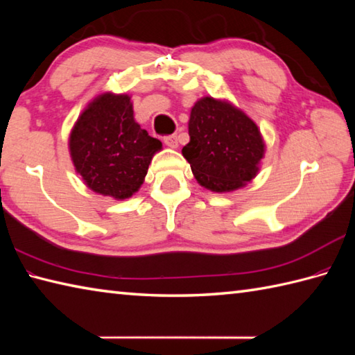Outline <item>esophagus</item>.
I'll return each instance as SVG.
<instances>
[{
	"label": "esophagus",
	"mask_w": 355,
	"mask_h": 355,
	"mask_svg": "<svg viewBox=\"0 0 355 355\" xmlns=\"http://www.w3.org/2000/svg\"><path fill=\"white\" fill-rule=\"evenodd\" d=\"M163 140H164V145H166V146H169V148H172V149L178 148V139H177V135H168V137H164Z\"/></svg>",
	"instance_id": "obj_1"
}]
</instances>
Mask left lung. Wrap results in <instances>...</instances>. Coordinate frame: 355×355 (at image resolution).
<instances>
[{"mask_svg": "<svg viewBox=\"0 0 355 355\" xmlns=\"http://www.w3.org/2000/svg\"><path fill=\"white\" fill-rule=\"evenodd\" d=\"M191 141L182 154L198 184L212 192H233L258 175L266 141L243 110L227 99L205 96L189 117Z\"/></svg>", "mask_w": 355, "mask_h": 355, "instance_id": "8db88e82", "label": "left lung"}]
</instances>
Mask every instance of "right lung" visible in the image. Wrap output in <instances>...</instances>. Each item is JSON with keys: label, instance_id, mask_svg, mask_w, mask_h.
<instances>
[{"label": "right lung", "instance_id": "1", "mask_svg": "<svg viewBox=\"0 0 355 355\" xmlns=\"http://www.w3.org/2000/svg\"><path fill=\"white\" fill-rule=\"evenodd\" d=\"M162 141L135 122L131 96L97 94L74 122L69 153L74 169L93 192L114 200L139 192Z\"/></svg>", "mask_w": 355, "mask_h": 355}]
</instances>
